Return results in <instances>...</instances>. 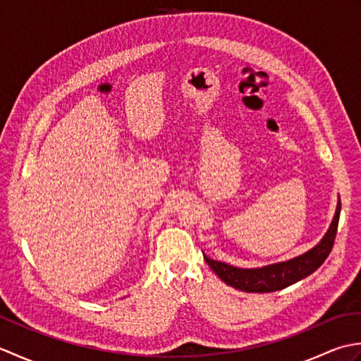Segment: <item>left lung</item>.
<instances>
[{"mask_svg": "<svg viewBox=\"0 0 361 361\" xmlns=\"http://www.w3.org/2000/svg\"><path fill=\"white\" fill-rule=\"evenodd\" d=\"M340 211L341 203L338 202L332 224L318 245L307 252H304V255L286 260V262H278L260 268H239L209 259L208 256H204V260L221 281L237 290L247 291V293H270V291L282 290L317 271L327 256L331 255L336 229H338Z\"/></svg>", "mask_w": 361, "mask_h": 361, "instance_id": "obj_1", "label": "left lung"}]
</instances>
